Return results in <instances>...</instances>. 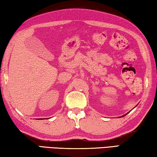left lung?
<instances>
[{
  "mask_svg": "<svg viewBox=\"0 0 157 157\" xmlns=\"http://www.w3.org/2000/svg\"><path fill=\"white\" fill-rule=\"evenodd\" d=\"M127 114H125V115H127ZM125 115H124V116H125Z\"/></svg>",
  "mask_w": 157,
  "mask_h": 157,
  "instance_id": "obj_1",
  "label": "left lung"
}]
</instances>
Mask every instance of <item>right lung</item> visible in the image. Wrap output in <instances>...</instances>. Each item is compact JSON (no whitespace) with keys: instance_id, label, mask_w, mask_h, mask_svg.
<instances>
[{"instance_id":"obj_1","label":"right lung","mask_w":157,"mask_h":157,"mask_svg":"<svg viewBox=\"0 0 157 157\" xmlns=\"http://www.w3.org/2000/svg\"><path fill=\"white\" fill-rule=\"evenodd\" d=\"M39 119H41V118H39Z\"/></svg>"}]
</instances>
